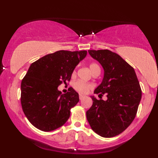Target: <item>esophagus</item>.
Returning <instances> with one entry per match:
<instances>
[{"label":"esophagus","instance_id":"obj_1","mask_svg":"<svg viewBox=\"0 0 158 158\" xmlns=\"http://www.w3.org/2000/svg\"><path fill=\"white\" fill-rule=\"evenodd\" d=\"M84 96H83V95H79V98H80V100H82V99H83V98H84Z\"/></svg>","mask_w":158,"mask_h":158}]
</instances>
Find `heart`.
Listing matches in <instances>:
<instances>
[{
  "mask_svg": "<svg viewBox=\"0 0 158 158\" xmlns=\"http://www.w3.org/2000/svg\"><path fill=\"white\" fill-rule=\"evenodd\" d=\"M89 69L90 72L92 73V74L94 75L96 73L101 72V68L97 63L95 62H92L89 64ZM75 71H74L73 74H75ZM73 88H75V90H77V92L81 93V94H87L89 91V90L93 88V85L90 83H85L81 81H76L73 83Z\"/></svg>",
  "mask_w": 158,
  "mask_h": 158,
  "instance_id": "obj_1",
  "label": "heart"
}]
</instances>
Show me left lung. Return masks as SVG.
Segmentation results:
<instances>
[{
	"label": "left lung",
	"mask_w": 158,
	"mask_h": 158,
	"mask_svg": "<svg viewBox=\"0 0 158 158\" xmlns=\"http://www.w3.org/2000/svg\"><path fill=\"white\" fill-rule=\"evenodd\" d=\"M104 70V77L94 90L106 101L91 97L93 105L86 111L91 129L103 137L123 132L135 119L142 98V90L134 68L118 54L108 49L88 50Z\"/></svg>",
	"instance_id": "8db88e82"
}]
</instances>
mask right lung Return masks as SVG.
<instances>
[{
    "instance_id": "add662e5",
    "label": "right lung",
    "mask_w": 158,
    "mask_h": 158,
    "mask_svg": "<svg viewBox=\"0 0 158 158\" xmlns=\"http://www.w3.org/2000/svg\"><path fill=\"white\" fill-rule=\"evenodd\" d=\"M87 51L60 50L49 54L30 65L21 85V103L30 123L40 130L50 131L62 127L70 109L79 101L73 88L62 94L57 87L70 81L71 75Z\"/></svg>"
}]
</instances>
